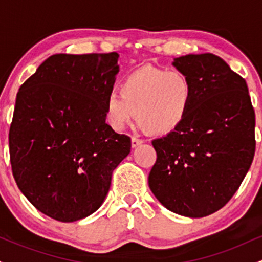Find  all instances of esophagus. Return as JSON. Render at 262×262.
<instances>
[{"instance_id": "1", "label": "esophagus", "mask_w": 262, "mask_h": 262, "mask_svg": "<svg viewBox=\"0 0 262 262\" xmlns=\"http://www.w3.org/2000/svg\"><path fill=\"white\" fill-rule=\"evenodd\" d=\"M144 143L143 139H139L137 137H132V148H137Z\"/></svg>"}]
</instances>
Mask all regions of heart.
<instances>
[{"instance_id": "1", "label": "heart", "mask_w": 262, "mask_h": 262, "mask_svg": "<svg viewBox=\"0 0 262 262\" xmlns=\"http://www.w3.org/2000/svg\"><path fill=\"white\" fill-rule=\"evenodd\" d=\"M121 96L110 93L104 101V116L114 130L121 132L134 121L149 134H167L181 125L191 111L194 86L180 70L138 69L122 81Z\"/></svg>"}]
</instances>
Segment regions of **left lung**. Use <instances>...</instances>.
<instances>
[{
	"label": "left lung",
	"instance_id": "1",
	"mask_svg": "<svg viewBox=\"0 0 262 262\" xmlns=\"http://www.w3.org/2000/svg\"><path fill=\"white\" fill-rule=\"evenodd\" d=\"M172 65L192 80L194 98L181 125L151 141L149 187L171 212L202 218L229 202L250 169L255 111L246 81L214 54H188Z\"/></svg>",
	"mask_w": 262,
	"mask_h": 262
}]
</instances>
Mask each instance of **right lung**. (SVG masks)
I'll list each match as a JSON object with an SVG mask.
<instances>
[{
  "label": "right lung",
  "instance_id": "1",
  "mask_svg": "<svg viewBox=\"0 0 262 262\" xmlns=\"http://www.w3.org/2000/svg\"><path fill=\"white\" fill-rule=\"evenodd\" d=\"M118 54H55L19 87L10 128L12 172L48 217L75 222L96 212L130 138L106 123L104 101Z\"/></svg>",
  "mask_w": 262,
  "mask_h": 262
}]
</instances>
